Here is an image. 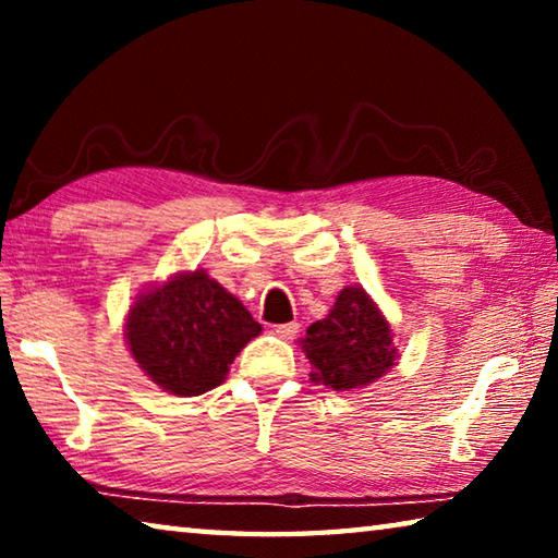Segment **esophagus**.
<instances>
[{"mask_svg": "<svg viewBox=\"0 0 558 558\" xmlns=\"http://www.w3.org/2000/svg\"><path fill=\"white\" fill-rule=\"evenodd\" d=\"M300 332V325L298 323H288V325H276V335L280 339H292Z\"/></svg>", "mask_w": 558, "mask_h": 558, "instance_id": "1", "label": "esophagus"}]
</instances>
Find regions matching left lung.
<instances>
[{
	"instance_id": "left-lung-1",
	"label": "left lung",
	"mask_w": 558,
	"mask_h": 558,
	"mask_svg": "<svg viewBox=\"0 0 558 558\" xmlns=\"http://www.w3.org/2000/svg\"><path fill=\"white\" fill-rule=\"evenodd\" d=\"M300 347L313 364V381L335 391L369 386L399 359L391 325L359 286L339 292L329 315L307 327Z\"/></svg>"
}]
</instances>
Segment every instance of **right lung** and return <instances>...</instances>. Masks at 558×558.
Instances as JSON below:
<instances>
[{"label": "right lung", "mask_w": 558, "mask_h": 558, "mask_svg": "<svg viewBox=\"0 0 558 558\" xmlns=\"http://www.w3.org/2000/svg\"><path fill=\"white\" fill-rule=\"evenodd\" d=\"M260 335L239 298L206 270L177 272L135 298L125 342L140 369L159 389L199 396L219 386L235 354Z\"/></svg>", "instance_id": "1"}]
</instances>
